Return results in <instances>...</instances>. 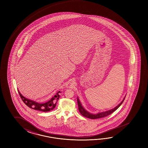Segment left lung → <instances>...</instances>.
I'll list each match as a JSON object with an SVG mask.
<instances>
[{"mask_svg": "<svg viewBox=\"0 0 148 148\" xmlns=\"http://www.w3.org/2000/svg\"><path fill=\"white\" fill-rule=\"evenodd\" d=\"M125 99V97H124V99L122 101V102H121L119 104H118L116 107L112 109V110H108V111H105V112H103L97 113V114H91V113L88 112L87 110H86L83 108V106H82L81 104L79 99H78V98H77L78 108H79V110L80 113H81V114L82 115L84 116V117H86V118H90V119H97V118H103V117H106V116H107L110 115V114H112V113H113L114 111H115V110L121 105V104L124 102Z\"/></svg>", "mask_w": 148, "mask_h": 148, "instance_id": "left-lung-1", "label": "left lung"}]
</instances>
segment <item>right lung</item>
<instances>
[{"label": "right lung", "mask_w": 148, "mask_h": 148, "mask_svg": "<svg viewBox=\"0 0 148 148\" xmlns=\"http://www.w3.org/2000/svg\"><path fill=\"white\" fill-rule=\"evenodd\" d=\"M18 92L22 100L28 107L35 110H40V111L46 112H49L53 110L54 108L56 107L57 102L60 97L59 93L60 92L59 91L57 92L56 94L54 97H53L48 102L44 103H39L36 102L35 101H33L32 100L27 99L23 97L19 92V90H18Z\"/></svg>", "instance_id": "1"}]
</instances>
